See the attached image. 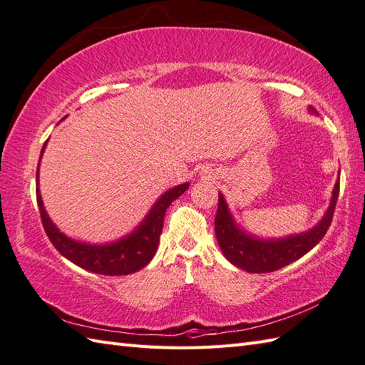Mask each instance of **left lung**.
Returning <instances> with one entry per match:
<instances>
[{"label": "left lung", "mask_w": 365, "mask_h": 365, "mask_svg": "<svg viewBox=\"0 0 365 365\" xmlns=\"http://www.w3.org/2000/svg\"><path fill=\"white\" fill-rule=\"evenodd\" d=\"M339 196V180L336 182L333 199L329 203V208L324 219L309 232L289 236V238L278 241H266L258 240L244 233L236 227L230 211L227 208L222 194H219L217 211L215 219V232L216 240L219 242L225 258L232 264L238 266L242 270H247L252 274H267L274 270L282 269L292 261L302 258L304 253H308L312 247L324 238L327 230L331 225L333 215L336 210V202Z\"/></svg>", "instance_id": "1"}]
</instances>
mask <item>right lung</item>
I'll return each instance as SVG.
<instances>
[{"mask_svg": "<svg viewBox=\"0 0 365 365\" xmlns=\"http://www.w3.org/2000/svg\"><path fill=\"white\" fill-rule=\"evenodd\" d=\"M46 146V144H45ZM43 149L40 152V158L43 155ZM40 165V163H38ZM37 185H38V168H37ZM188 183H183L175 186V188L166 191L158 202L152 207L150 213L144 219L141 225L130 233L125 238L104 245H91L73 241L66 238L63 233H61L56 228V225L51 222L46 211L43 208V202L37 188V203L40 210L41 224H43L45 232L48 235L49 241L53 242L54 247L58 253L90 272L101 274V275H129L143 269L148 262L154 258L160 235L163 230V219L168 207L180 197L182 194L188 190Z\"/></svg>", "mask_w": 365, "mask_h": 365, "instance_id": "obj_1", "label": "right lung"}]
</instances>
